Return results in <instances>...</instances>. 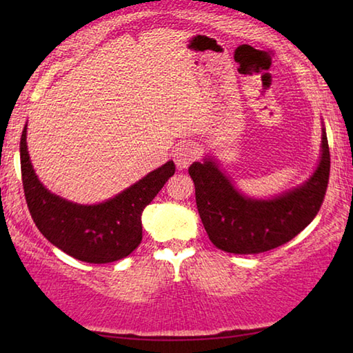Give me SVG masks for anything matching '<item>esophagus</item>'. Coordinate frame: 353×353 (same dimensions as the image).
<instances>
[{"label": "esophagus", "instance_id": "obj_1", "mask_svg": "<svg viewBox=\"0 0 353 353\" xmlns=\"http://www.w3.org/2000/svg\"><path fill=\"white\" fill-rule=\"evenodd\" d=\"M198 157H199V148L196 146L193 141L182 143V145L177 146L174 152V162L179 170L188 168L190 163H193Z\"/></svg>", "mask_w": 353, "mask_h": 353}]
</instances>
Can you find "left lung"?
I'll return each mask as SVG.
<instances>
[{
  "instance_id": "8db88e82",
  "label": "left lung",
  "mask_w": 353,
  "mask_h": 353,
  "mask_svg": "<svg viewBox=\"0 0 353 353\" xmlns=\"http://www.w3.org/2000/svg\"><path fill=\"white\" fill-rule=\"evenodd\" d=\"M196 188V205L210 241L230 254H260L292 240L312 223L324 202L330 151L322 129V154L313 176L274 199L243 196L213 160L188 168Z\"/></svg>"
}]
</instances>
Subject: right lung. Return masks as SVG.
I'll use <instances>...</instances> for the list:
<instances>
[{"label":"right lung","mask_w":353,"mask_h":353,"mask_svg":"<svg viewBox=\"0 0 353 353\" xmlns=\"http://www.w3.org/2000/svg\"><path fill=\"white\" fill-rule=\"evenodd\" d=\"M20 162L26 204L37 229L65 254L94 265L121 260L139 248L141 213L176 171L171 160L115 198L81 205L50 193L40 183L29 160L26 126L20 140Z\"/></svg>","instance_id":"1"}]
</instances>
